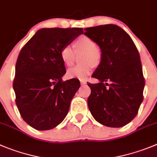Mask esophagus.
Instances as JSON below:
<instances>
[{
  "mask_svg": "<svg viewBox=\"0 0 157 157\" xmlns=\"http://www.w3.org/2000/svg\"><path fill=\"white\" fill-rule=\"evenodd\" d=\"M80 83H81L82 85H85V84H86V80L81 79V80H80Z\"/></svg>",
  "mask_w": 157,
  "mask_h": 157,
  "instance_id": "esophagus-1",
  "label": "esophagus"
}]
</instances>
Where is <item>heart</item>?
<instances>
[{
	"label": "heart",
	"instance_id": "heart-1",
	"mask_svg": "<svg viewBox=\"0 0 157 157\" xmlns=\"http://www.w3.org/2000/svg\"><path fill=\"white\" fill-rule=\"evenodd\" d=\"M76 53L83 52L81 60L85 64L76 65L68 69L67 77L69 78L85 79L91 72L93 64H98L100 61V53L94 40L86 36H82L74 44ZM60 56L63 63L66 66L72 65L75 58V53L71 47L66 45L61 48Z\"/></svg>",
	"mask_w": 157,
	"mask_h": 157
}]
</instances>
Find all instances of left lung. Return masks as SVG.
<instances>
[{"mask_svg":"<svg viewBox=\"0 0 157 157\" xmlns=\"http://www.w3.org/2000/svg\"><path fill=\"white\" fill-rule=\"evenodd\" d=\"M85 31L101 50V61L92 75L99 82L88 83L89 109L103 125L123 127L135 118L143 100L145 79L139 51L118 25H98Z\"/></svg>","mask_w":157,"mask_h":157,"instance_id":"obj_1","label":"left lung"}]
</instances>
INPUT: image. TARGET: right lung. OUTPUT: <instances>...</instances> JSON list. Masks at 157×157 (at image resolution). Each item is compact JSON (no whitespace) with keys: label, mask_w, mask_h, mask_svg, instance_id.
<instances>
[{"label":"right lung","mask_w":157,"mask_h":157,"mask_svg":"<svg viewBox=\"0 0 157 157\" xmlns=\"http://www.w3.org/2000/svg\"><path fill=\"white\" fill-rule=\"evenodd\" d=\"M84 32L81 28L40 29L20 51L13 89L23 120L36 130H50L64 121L80 87L76 78L62 81L65 66L60 56Z\"/></svg>","instance_id":"add662e5"}]
</instances>
